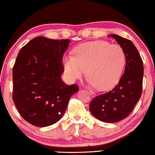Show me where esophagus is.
Returning a JSON list of instances; mask_svg holds the SVG:
<instances>
[{"label": "esophagus", "mask_w": 155, "mask_h": 155, "mask_svg": "<svg viewBox=\"0 0 155 155\" xmlns=\"http://www.w3.org/2000/svg\"><path fill=\"white\" fill-rule=\"evenodd\" d=\"M89 92H90V94H91V95H92V96H94L95 95V93H94V91H92V90H90V89H89Z\"/></svg>", "instance_id": "esophagus-1"}]
</instances>
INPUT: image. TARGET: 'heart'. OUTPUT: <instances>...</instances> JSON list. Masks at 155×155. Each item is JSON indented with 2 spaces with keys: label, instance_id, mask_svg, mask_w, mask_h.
<instances>
[{
  "label": "heart",
  "instance_id": "obj_1",
  "mask_svg": "<svg viewBox=\"0 0 155 155\" xmlns=\"http://www.w3.org/2000/svg\"><path fill=\"white\" fill-rule=\"evenodd\" d=\"M126 64L121 46L106 41H95L78 46L73 56L63 58L65 75L71 81L83 77L87 72L88 82L99 90L113 87L119 81Z\"/></svg>",
  "mask_w": 155,
  "mask_h": 155
}]
</instances>
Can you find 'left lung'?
Segmentation results:
<instances>
[{"label":"left lung","instance_id":"left-lung-1","mask_svg":"<svg viewBox=\"0 0 155 155\" xmlns=\"http://www.w3.org/2000/svg\"><path fill=\"white\" fill-rule=\"evenodd\" d=\"M109 37L114 38L124 51L125 71L113 90L94 97L90 110L101 121L115 123L126 118L140 98L144 68L138 51L132 41L114 34Z\"/></svg>","mask_w":155,"mask_h":155}]
</instances>
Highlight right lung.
Masks as SVG:
<instances>
[{
    "mask_svg": "<svg viewBox=\"0 0 155 155\" xmlns=\"http://www.w3.org/2000/svg\"><path fill=\"white\" fill-rule=\"evenodd\" d=\"M69 39L37 37L23 46L12 70V99L25 120L38 127L54 124L62 118L76 84L63 82V56Z\"/></svg>",
    "mask_w": 155,
    "mask_h": 155,
    "instance_id": "right-lung-1",
    "label": "right lung"
}]
</instances>
